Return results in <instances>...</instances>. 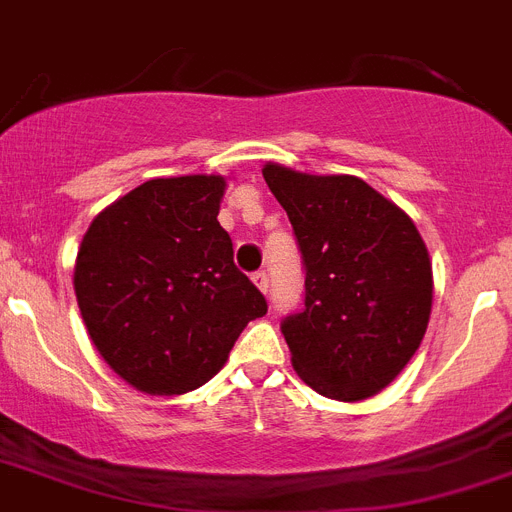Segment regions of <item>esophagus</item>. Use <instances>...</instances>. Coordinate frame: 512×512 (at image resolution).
Returning <instances> with one entry per match:
<instances>
[{"label": "esophagus", "mask_w": 512, "mask_h": 512, "mask_svg": "<svg viewBox=\"0 0 512 512\" xmlns=\"http://www.w3.org/2000/svg\"><path fill=\"white\" fill-rule=\"evenodd\" d=\"M253 285L259 287V290L264 292V295H269V274H266V272H256V274H253Z\"/></svg>", "instance_id": "esophagus-1"}]
</instances>
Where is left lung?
Masks as SVG:
<instances>
[{
  "label": "left lung",
  "mask_w": 512,
  "mask_h": 512,
  "mask_svg": "<svg viewBox=\"0 0 512 512\" xmlns=\"http://www.w3.org/2000/svg\"><path fill=\"white\" fill-rule=\"evenodd\" d=\"M264 181L305 264V308L282 321L292 368L326 399L362 401L412 360L432 310V261L412 217L357 176L279 163Z\"/></svg>",
  "instance_id": "obj_1"
}]
</instances>
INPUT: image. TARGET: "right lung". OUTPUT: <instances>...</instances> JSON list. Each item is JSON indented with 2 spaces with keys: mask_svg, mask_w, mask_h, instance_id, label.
Returning <instances> with one entry per match:
<instances>
[{
  "mask_svg": "<svg viewBox=\"0 0 512 512\" xmlns=\"http://www.w3.org/2000/svg\"><path fill=\"white\" fill-rule=\"evenodd\" d=\"M227 178H152L90 222L74 295L100 357L152 396L194 391L266 300L217 222Z\"/></svg>",
  "mask_w": 512,
  "mask_h": 512,
  "instance_id": "add662e5",
  "label": "right lung"
}]
</instances>
